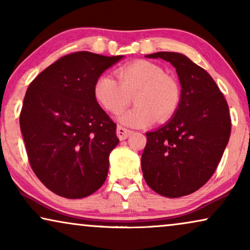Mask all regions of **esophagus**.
<instances>
[{
	"label": "esophagus",
	"mask_w": 250,
	"mask_h": 250,
	"mask_svg": "<svg viewBox=\"0 0 250 250\" xmlns=\"http://www.w3.org/2000/svg\"><path fill=\"white\" fill-rule=\"evenodd\" d=\"M131 134H132L131 129L123 127V126H118L117 127V136L119 140H126Z\"/></svg>",
	"instance_id": "34e87169"
}]
</instances>
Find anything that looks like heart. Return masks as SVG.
<instances>
[{"mask_svg": "<svg viewBox=\"0 0 250 250\" xmlns=\"http://www.w3.org/2000/svg\"><path fill=\"white\" fill-rule=\"evenodd\" d=\"M118 82L108 74L95 81V100L111 114L117 115L131 104L136 105L119 116V122L131 127L150 125L157 118L165 122L175 114L181 100L180 85L175 78L164 73L158 64L136 60L117 70Z\"/></svg>", "mask_w": 250, "mask_h": 250, "instance_id": "b5f03b06", "label": "heart"}]
</instances>
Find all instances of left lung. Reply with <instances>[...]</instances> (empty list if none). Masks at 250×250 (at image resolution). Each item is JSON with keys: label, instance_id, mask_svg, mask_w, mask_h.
Returning a JSON list of instances; mask_svg holds the SVG:
<instances>
[{"label": "left lung", "instance_id": "obj_1", "mask_svg": "<svg viewBox=\"0 0 250 250\" xmlns=\"http://www.w3.org/2000/svg\"><path fill=\"white\" fill-rule=\"evenodd\" d=\"M146 57L168 61L175 68L181 100L165 125L146 133L143 177L164 197H183L206 184L223 156L231 134L229 105L210 75L184 54Z\"/></svg>", "mask_w": 250, "mask_h": 250}]
</instances>
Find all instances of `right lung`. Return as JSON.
<instances>
[{"label":"right lung","mask_w":250,"mask_h":250,"mask_svg":"<svg viewBox=\"0 0 250 250\" xmlns=\"http://www.w3.org/2000/svg\"><path fill=\"white\" fill-rule=\"evenodd\" d=\"M123 56L81 51L44 69L27 88L20 129L41 182L68 199L87 197L107 179L118 145L116 124L95 100V81Z\"/></svg>","instance_id":"add662e5"}]
</instances>
